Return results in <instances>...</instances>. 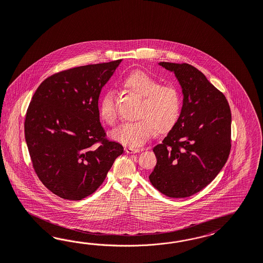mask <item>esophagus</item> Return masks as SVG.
<instances>
[{
  "mask_svg": "<svg viewBox=\"0 0 263 263\" xmlns=\"http://www.w3.org/2000/svg\"><path fill=\"white\" fill-rule=\"evenodd\" d=\"M124 151L127 153H137V152H142L141 148H133V147H130V146H125Z\"/></svg>",
  "mask_w": 263,
  "mask_h": 263,
  "instance_id": "obj_1",
  "label": "esophagus"
}]
</instances>
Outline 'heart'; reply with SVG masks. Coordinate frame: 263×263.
<instances>
[{
    "mask_svg": "<svg viewBox=\"0 0 263 263\" xmlns=\"http://www.w3.org/2000/svg\"><path fill=\"white\" fill-rule=\"evenodd\" d=\"M121 86L129 93L141 98L134 122H124L115 128L111 137L129 146H141L155 131L168 132L179 119L182 108L180 91L174 86H161L158 80L141 70L131 72L121 80ZM101 119L108 124L117 120V99L114 91L104 93L99 103Z\"/></svg>",
    "mask_w": 263,
    "mask_h": 263,
    "instance_id": "1",
    "label": "heart"
}]
</instances>
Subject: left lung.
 I'll list each match as a JSON object with an SVG mask.
<instances>
[{"label":"left lung","mask_w":263,"mask_h":263,"mask_svg":"<svg viewBox=\"0 0 263 263\" xmlns=\"http://www.w3.org/2000/svg\"><path fill=\"white\" fill-rule=\"evenodd\" d=\"M158 64L175 73L183 103L175 126L153 147L157 163L149 180L167 197L186 198L206 187L229 158L231 109L223 93L193 65Z\"/></svg>","instance_id":"8db88e82"}]
</instances>
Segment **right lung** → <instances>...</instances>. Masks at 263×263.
Masks as SVG:
<instances>
[{
  "label": "right lung",
  "instance_id": "right-lung-1",
  "mask_svg": "<svg viewBox=\"0 0 263 263\" xmlns=\"http://www.w3.org/2000/svg\"><path fill=\"white\" fill-rule=\"evenodd\" d=\"M121 60L59 72L35 90L25 120V139L41 182L60 198L79 200L103 183L119 143L105 139L98 99Z\"/></svg>",
  "mask_w": 263,
  "mask_h": 263
}]
</instances>
